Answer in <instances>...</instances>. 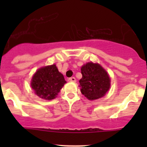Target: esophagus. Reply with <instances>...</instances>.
<instances>
[{"mask_svg":"<svg viewBox=\"0 0 147 147\" xmlns=\"http://www.w3.org/2000/svg\"><path fill=\"white\" fill-rule=\"evenodd\" d=\"M68 80L70 81V82H76V79H75V77H72V78H69V79H68Z\"/></svg>","mask_w":147,"mask_h":147,"instance_id":"esophagus-1","label":"esophagus"}]
</instances>
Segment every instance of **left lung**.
<instances>
[{
  "instance_id": "1",
  "label": "left lung",
  "mask_w": 147,
  "mask_h": 147,
  "mask_svg": "<svg viewBox=\"0 0 147 147\" xmlns=\"http://www.w3.org/2000/svg\"><path fill=\"white\" fill-rule=\"evenodd\" d=\"M82 78L80 80V91L90 100L104 97L110 88V78L98 63H87L81 67Z\"/></svg>"
}]
</instances>
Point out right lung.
I'll return each mask as SVG.
<instances>
[{
    "instance_id": "add662e5",
    "label": "right lung",
    "mask_w": 147,
    "mask_h": 147,
    "mask_svg": "<svg viewBox=\"0 0 147 147\" xmlns=\"http://www.w3.org/2000/svg\"><path fill=\"white\" fill-rule=\"evenodd\" d=\"M67 82L55 65L40 67L34 74L30 85L40 98L51 100L57 97Z\"/></svg>"
}]
</instances>
